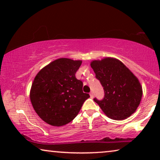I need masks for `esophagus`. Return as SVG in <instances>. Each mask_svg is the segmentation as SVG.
<instances>
[{
    "label": "esophagus",
    "instance_id": "34e87169",
    "mask_svg": "<svg viewBox=\"0 0 160 160\" xmlns=\"http://www.w3.org/2000/svg\"><path fill=\"white\" fill-rule=\"evenodd\" d=\"M89 95H90V97H91L92 98L94 97V93L92 92H90V94H89Z\"/></svg>",
    "mask_w": 160,
    "mask_h": 160
}]
</instances>
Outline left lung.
Here are the masks:
<instances>
[{
  "label": "left lung",
  "mask_w": 160,
  "mask_h": 160,
  "mask_svg": "<svg viewBox=\"0 0 160 160\" xmlns=\"http://www.w3.org/2000/svg\"><path fill=\"white\" fill-rule=\"evenodd\" d=\"M95 77L103 87L102 100L94 98L109 118L123 120L136 111L142 98L139 81L121 61L105 58L91 62Z\"/></svg>",
  "instance_id": "1"
}]
</instances>
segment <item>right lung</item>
<instances>
[{
  "instance_id": "right-lung-1",
  "label": "right lung",
  "mask_w": 160,
  "mask_h": 160,
  "mask_svg": "<svg viewBox=\"0 0 160 160\" xmlns=\"http://www.w3.org/2000/svg\"><path fill=\"white\" fill-rule=\"evenodd\" d=\"M81 60L60 58L37 74L30 90L32 107L41 119L52 126L71 122L89 95L83 92V82L75 74Z\"/></svg>"
}]
</instances>
